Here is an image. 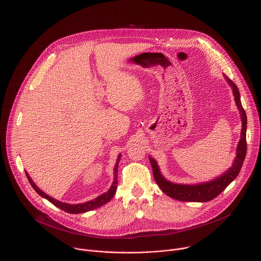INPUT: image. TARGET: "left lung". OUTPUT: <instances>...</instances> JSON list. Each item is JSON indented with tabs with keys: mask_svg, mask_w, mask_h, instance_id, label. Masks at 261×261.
Instances as JSON below:
<instances>
[{
	"mask_svg": "<svg viewBox=\"0 0 261 261\" xmlns=\"http://www.w3.org/2000/svg\"><path fill=\"white\" fill-rule=\"evenodd\" d=\"M225 80L227 81L228 85L232 89V94L234 96L236 105L240 111L241 119H242V130H241V139L239 141L237 152H236V158L233 160L232 165L223 172L220 176L207 181V182H201L198 185H180V184H173L169 180H166L161 172L160 169L156 163V161L149 157L153 174L156 184L159 186V188L164 192L167 196L184 202H207L215 197H217L239 174L244 159L246 157L247 152V143H246V129H247V116L246 112L242 106L241 99H240V92L238 90V87L224 75Z\"/></svg>",
	"mask_w": 261,
	"mask_h": 261,
	"instance_id": "8db88e82",
	"label": "left lung"
}]
</instances>
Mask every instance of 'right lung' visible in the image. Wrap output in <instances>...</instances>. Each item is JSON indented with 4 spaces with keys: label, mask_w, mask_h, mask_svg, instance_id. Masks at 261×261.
Returning a JSON list of instances; mask_svg holds the SVG:
<instances>
[{
    "label": "right lung",
    "mask_w": 261,
    "mask_h": 261,
    "mask_svg": "<svg viewBox=\"0 0 261 261\" xmlns=\"http://www.w3.org/2000/svg\"><path fill=\"white\" fill-rule=\"evenodd\" d=\"M120 156L121 155H119L117 160H116V164H115V167H114V180H113L110 189L106 193H104V194L100 195L99 197H97L96 199L91 200V201L86 202V203H81V204H68V203H63V202H60V201H58L56 199H53L52 197H50L49 195H47L45 192H43L41 189L38 188V186L33 181V179L31 178V176L29 175V173L27 171H25V173H27L28 179L30 180L32 187L35 189V191L40 196H42L43 198L47 199L52 204H54L55 206L59 207L60 209L66 211L68 213H72V214L84 213V212H87V211H90V210H93V209H96V208H99V207L103 206L104 204H106L107 202H109L113 198V196H114V194L116 192V189H117V177H118L117 173H118V163H119V160H120Z\"/></svg>",
    "instance_id": "obj_1"
}]
</instances>
